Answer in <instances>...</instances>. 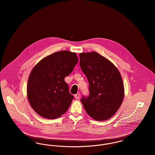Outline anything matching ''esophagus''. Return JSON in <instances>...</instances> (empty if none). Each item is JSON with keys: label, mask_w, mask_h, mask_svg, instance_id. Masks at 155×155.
I'll use <instances>...</instances> for the list:
<instances>
[{"label": "esophagus", "mask_w": 155, "mask_h": 155, "mask_svg": "<svg viewBox=\"0 0 155 155\" xmlns=\"http://www.w3.org/2000/svg\"><path fill=\"white\" fill-rule=\"evenodd\" d=\"M80 94H79V93H77V94H75V97L76 98V99H79L80 98Z\"/></svg>", "instance_id": "esophagus-1"}]
</instances>
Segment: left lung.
I'll list each match as a JSON object with an SVG mask.
<instances>
[{"instance_id":"1","label":"left lung","mask_w":155,"mask_h":155,"mask_svg":"<svg viewBox=\"0 0 155 155\" xmlns=\"http://www.w3.org/2000/svg\"><path fill=\"white\" fill-rule=\"evenodd\" d=\"M81 70L87 77L88 96L81 102L89 116L97 121L111 117L120 108L124 96L121 76L110 61L95 52L80 54Z\"/></svg>"}]
</instances>
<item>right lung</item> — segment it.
<instances>
[{"label": "right lung", "instance_id": "add662e5", "mask_svg": "<svg viewBox=\"0 0 155 155\" xmlns=\"http://www.w3.org/2000/svg\"><path fill=\"white\" fill-rule=\"evenodd\" d=\"M78 61L75 53L64 51L45 57L33 68L28 80L27 97L39 116L55 119L68 110L74 96L64 78Z\"/></svg>", "mask_w": 155, "mask_h": 155}]
</instances>
